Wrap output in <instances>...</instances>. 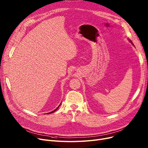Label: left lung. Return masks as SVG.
<instances>
[{
	"label": "left lung",
	"instance_id": "1",
	"mask_svg": "<svg viewBox=\"0 0 148 148\" xmlns=\"http://www.w3.org/2000/svg\"><path fill=\"white\" fill-rule=\"evenodd\" d=\"M129 41H130V42H131V44H133V45H134V44H133V42H132V41H131V40H129Z\"/></svg>",
	"mask_w": 148,
	"mask_h": 148
}]
</instances>
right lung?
Instances as JSON below:
<instances>
[{"label":"right lung","mask_w":148,"mask_h":148,"mask_svg":"<svg viewBox=\"0 0 148 148\" xmlns=\"http://www.w3.org/2000/svg\"><path fill=\"white\" fill-rule=\"evenodd\" d=\"M60 104H60V105H59V106H58V108H56V109H55V110H53V111H52V112H49V113H46V114H50V113H53V112H55V111H56V110H57V109H58V108H59V106H60Z\"/></svg>","instance_id":"right-lung-1"}]
</instances>
